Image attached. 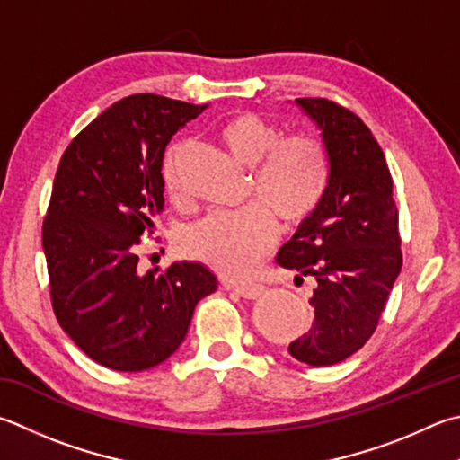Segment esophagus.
<instances>
[{"label": "esophagus", "mask_w": 460, "mask_h": 460, "mask_svg": "<svg viewBox=\"0 0 460 460\" xmlns=\"http://www.w3.org/2000/svg\"><path fill=\"white\" fill-rule=\"evenodd\" d=\"M233 289H235L241 297L257 299L265 291V286H261V283H243V286H235Z\"/></svg>", "instance_id": "1"}]
</instances>
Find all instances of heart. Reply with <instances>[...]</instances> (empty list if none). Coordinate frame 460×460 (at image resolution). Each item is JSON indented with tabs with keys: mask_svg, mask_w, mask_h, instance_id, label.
Segmentation results:
<instances>
[{
	"mask_svg": "<svg viewBox=\"0 0 460 460\" xmlns=\"http://www.w3.org/2000/svg\"><path fill=\"white\" fill-rule=\"evenodd\" d=\"M281 137L263 116L241 112L225 120L219 140L233 161L255 169L249 199L255 207L235 215H208L187 233V252L223 278L252 275L271 252L278 235L275 219L296 227L314 213L328 179V161L320 140L312 135ZM177 148L163 163L166 193L177 197Z\"/></svg>",
	"mask_w": 460,
	"mask_h": 460,
	"instance_id": "obj_1",
	"label": "heart"
}]
</instances>
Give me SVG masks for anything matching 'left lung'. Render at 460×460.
<instances>
[{
	"instance_id": "8db88e82",
	"label": "left lung",
	"mask_w": 460,
	"mask_h": 460,
	"mask_svg": "<svg viewBox=\"0 0 460 460\" xmlns=\"http://www.w3.org/2000/svg\"><path fill=\"white\" fill-rule=\"evenodd\" d=\"M296 104L320 130L328 182L275 261L315 279L312 330L291 341L289 354L332 366L368 341L402 270L398 211L386 158L370 128L325 98H296Z\"/></svg>"
}]
</instances>
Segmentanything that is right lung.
I'll list each match as a JSON object with an SVG mask.
<instances>
[{
  "instance_id": "right-lung-1",
  "label": "right lung",
  "mask_w": 460,
  "mask_h": 460,
  "mask_svg": "<svg viewBox=\"0 0 460 460\" xmlns=\"http://www.w3.org/2000/svg\"><path fill=\"white\" fill-rule=\"evenodd\" d=\"M205 108L156 94L122 98L72 140L56 171L41 229L54 314L74 344L111 370L164 362L195 305L217 289L203 263L140 273L137 255L164 203V148Z\"/></svg>"
}]
</instances>
